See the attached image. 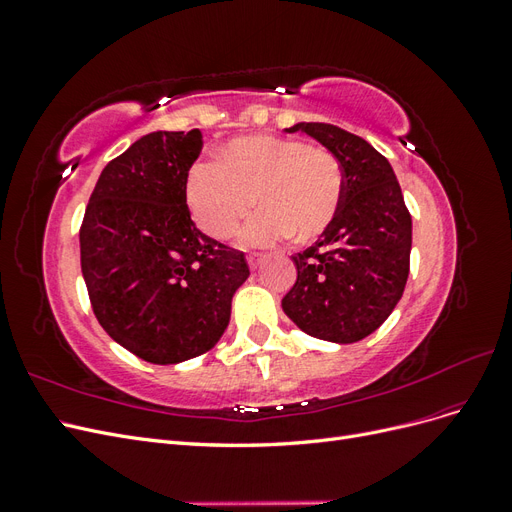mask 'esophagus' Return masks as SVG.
Wrapping results in <instances>:
<instances>
[{"label":"esophagus","mask_w":512,"mask_h":512,"mask_svg":"<svg viewBox=\"0 0 512 512\" xmlns=\"http://www.w3.org/2000/svg\"><path fill=\"white\" fill-rule=\"evenodd\" d=\"M260 262H262V260H260V258H256V256L247 258V265H250V269H252V271H256V269L260 267Z\"/></svg>","instance_id":"34e87169"}]
</instances>
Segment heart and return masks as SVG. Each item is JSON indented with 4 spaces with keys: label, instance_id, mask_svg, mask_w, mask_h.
<instances>
[{
    "label": "heart",
    "instance_id": "1",
    "mask_svg": "<svg viewBox=\"0 0 512 512\" xmlns=\"http://www.w3.org/2000/svg\"><path fill=\"white\" fill-rule=\"evenodd\" d=\"M188 203L198 226L226 237L252 211H262L239 232L241 247H267L290 235L314 241L342 207L344 175L327 149L277 136L232 141L226 158H205L190 168Z\"/></svg>",
    "mask_w": 512,
    "mask_h": 512
}]
</instances>
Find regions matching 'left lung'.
Returning a JSON list of instances; mask_svg holds the SVG:
<instances>
[{
  "instance_id": "left-lung-1",
  "label": "left lung",
  "mask_w": 512,
  "mask_h": 512,
  "mask_svg": "<svg viewBox=\"0 0 512 512\" xmlns=\"http://www.w3.org/2000/svg\"><path fill=\"white\" fill-rule=\"evenodd\" d=\"M329 149L344 173L342 207L322 239L292 256L297 282L282 301L297 327L324 342L354 344L391 316L404 294L412 218L382 153L331 123H294Z\"/></svg>"
}]
</instances>
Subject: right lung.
I'll return each mask as SVG.
<instances>
[{
    "instance_id": "1",
    "label": "right lung",
    "mask_w": 512,
    "mask_h": 512,
    "mask_svg": "<svg viewBox=\"0 0 512 512\" xmlns=\"http://www.w3.org/2000/svg\"><path fill=\"white\" fill-rule=\"evenodd\" d=\"M200 130L151 132L108 162L81 228V269L102 329L138 359L177 365L220 342L245 256L196 228L185 205Z\"/></svg>"
}]
</instances>
